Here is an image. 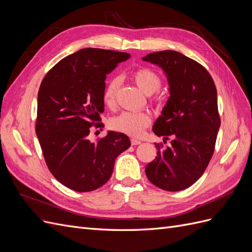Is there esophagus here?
Here are the masks:
<instances>
[{
    "label": "esophagus",
    "instance_id": "obj_1",
    "mask_svg": "<svg viewBox=\"0 0 252 252\" xmlns=\"http://www.w3.org/2000/svg\"><path fill=\"white\" fill-rule=\"evenodd\" d=\"M142 143V141L138 140V139H131V145H140Z\"/></svg>",
    "mask_w": 252,
    "mask_h": 252
}]
</instances>
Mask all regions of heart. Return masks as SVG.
<instances>
[{"label": "heart", "instance_id": "b5f03b06", "mask_svg": "<svg viewBox=\"0 0 252 252\" xmlns=\"http://www.w3.org/2000/svg\"><path fill=\"white\" fill-rule=\"evenodd\" d=\"M134 82L145 94H151L156 93L162 85L161 77L147 67L139 68L132 72ZM120 86V79L118 77L111 78L105 87L103 98L106 105L111 106L114 103V97ZM151 122V116L147 111H132L126 110L119 113L110 120V126L112 129L120 132L126 133L131 136H139L143 133Z\"/></svg>", "mask_w": 252, "mask_h": 252}]
</instances>
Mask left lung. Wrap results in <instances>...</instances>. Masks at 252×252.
<instances>
[{
  "mask_svg": "<svg viewBox=\"0 0 252 252\" xmlns=\"http://www.w3.org/2000/svg\"><path fill=\"white\" fill-rule=\"evenodd\" d=\"M143 61L164 70L170 96L152 130L171 145L161 149L145 171L148 180L167 191L184 190L199 180L212 158L220 120L217 88L205 68L173 50L152 52Z\"/></svg>",
  "mask_w": 252,
  "mask_h": 252,
  "instance_id": "obj_1",
  "label": "left lung"
}]
</instances>
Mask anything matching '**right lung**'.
<instances>
[{
	"label": "right lung",
	"instance_id": "obj_1",
	"mask_svg": "<svg viewBox=\"0 0 252 252\" xmlns=\"http://www.w3.org/2000/svg\"><path fill=\"white\" fill-rule=\"evenodd\" d=\"M130 58L126 52L84 48L61 60L45 75L37 94L35 132L50 172L78 192L103 186L117 157L130 147L122 132L90 142L91 126H104L106 75Z\"/></svg>",
	"mask_w": 252,
	"mask_h": 252
}]
</instances>
